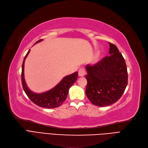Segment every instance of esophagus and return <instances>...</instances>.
Segmentation results:
<instances>
[{
    "label": "esophagus",
    "instance_id": "obj_1",
    "mask_svg": "<svg viewBox=\"0 0 148 148\" xmlns=\"http://www.w3.org/2000/svg\"><path fill=\"white\" fill-rule=\"evenodd\" d=\"M86 70H84V69L81 68L78 71V76H83L86 75Z\"/></svg>",
    "mask_w": 148,
    "mask_h": 148
}]
</instances>
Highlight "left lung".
Masks as SVG:
<instances>
[{"label":"left lung","mask_w":148,"mask_h":148,"mask_svg":"<svg viewBox=\"0 0 148 148\" xmlns=\"http://www.w3.org/2000/svg\"><path fill=\"white\" fill-rule=\"evenodd\" d=\"M110 56L97 64L86 66L88 84L86 95L95 106H106L116 102L123 95L128 83L127 66L123 55L109 42Z\"/></svg>","instance_id":"8db88e82"}]
</instances>
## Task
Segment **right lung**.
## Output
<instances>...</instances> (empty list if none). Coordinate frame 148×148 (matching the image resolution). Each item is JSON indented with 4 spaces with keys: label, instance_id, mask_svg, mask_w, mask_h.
<instances>
[{
    "label": "right lung",
    "instance_id": "right-lung-1",
    "mask_svg": "<svg viewBox=\"0 0 148 148\" xmlns=\"http://www.w3.org/2000/svg\"><path fill=\"white\" fill-rule=\"evenodd\" d=\"M41 39L35 44L42 41ZM30 49L25 55L22 65L21 81L23 89L28 97L33 103L40 107L46 108H54L60 106L67 99L69 90L78 78V72H76L70 75L66 76L53 89L43 93L37 94L30 90L25 83L24 75V61L27 58Z\"/></svg>",
    "mask_w": 148,
    "mask_h": 148
}]
</instances>
